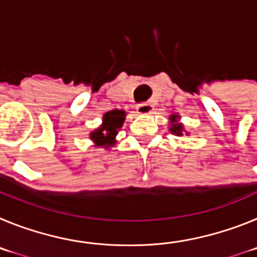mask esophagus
<instances>
[{
  "label": "esophagus",
  "mask_w": 257,
  "mask_h": 257,
  "mask_svg": "<svg viewBox=\"0 0 257 257\" xmlns=\"http://www.w3.org/2000/svg\"><path fill=\"white\" fill-rule=\"evenodd\" d=\"M136 110L142 114H148V113L153 112V105L151 103H140L136 106Z\"/></svg>",
  "instance_id": "obj_1"
}]
</instances>
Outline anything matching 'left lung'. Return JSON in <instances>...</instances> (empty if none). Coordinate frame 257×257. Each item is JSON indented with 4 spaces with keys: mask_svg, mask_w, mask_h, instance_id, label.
Listing matches in <instances>:
<instances>
[{
    "mask_svg": "<svg viewBox=\"0 0 257 257\" xmlns=\"http://www.w3.org/2000/svg\"><path fill=\"white\" fill-rule=\"evenodd\" d=\"M175 119H176V115H172V121H175ZM170 130H171V133L176 134V135H183V134H181V130H183V126H181V124H179V123H174V124H172V127H171V128H170Z\"/></svg>",
    "mask_w": 257,
    "mask_h": 257,
    "instance_id": "obj_1",
    "label": "left lung"
}]
</instances>
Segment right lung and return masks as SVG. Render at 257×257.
<instances>
[{"mask_svg": "<svg viewBox=\"0 0 257 257\" xmlns=\"http://www.w3.org/2000/svg\"><path fill=\"white\" fill-rule=\"evenodd\" d=\"M124 121L123 110H110L105 113L103 118V124L91 134V139L96 143L97 147H112L114 144V138L117 131L121 128Z\"/></svg>", "mask_w": 257, "mask_h": 257, "instance_id": "right-lung-1", "label": "right lung"}]
</instances>
